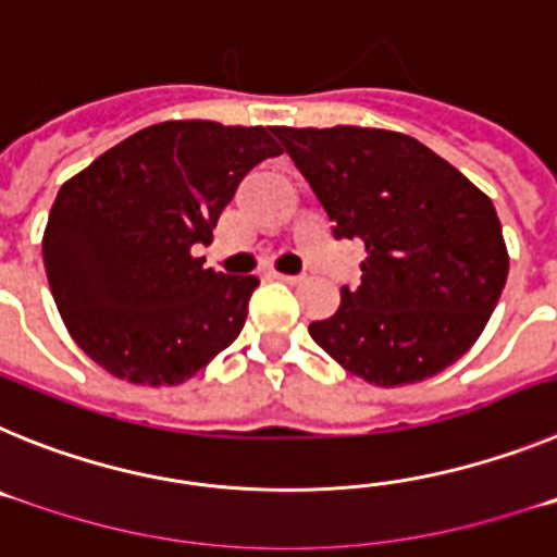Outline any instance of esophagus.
Masks as SVG:
<instances>
[{"label": "esophagus", "mask_w": 557, "mask_h": 557, "mask_svg": "<svg viewBox=\"0 0 557 557\" xmlns=\"http://www.w3.org/2000/svg\"><path fill=\"white\" fill-rule=\"evenodd\" d=\"M273 278H278V282H284V284L304 282V275H289V273H273Z\"/></svg>", "instance_id": "esophagus-1"}]
</instances>
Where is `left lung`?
Segmentation results:
<instances>
[{
  "instance_id": "obj_1",
  "label": "left lung",
  "mask_w": 557,
  "mask_h": 557,
  "mask_svg": "<svg viewBox=\"0 0 557 557\" xmlns=\"http://www.w3.org/2000/svg\"><path fill=\"white\" fill-rule=\"evenodd\" d=\"M332 220L366 245L362 282L309 334L379 387L435 376L474 346L508 278L496 209L412 136L376 127H273Z\"/></svg>"
}]
</instances>
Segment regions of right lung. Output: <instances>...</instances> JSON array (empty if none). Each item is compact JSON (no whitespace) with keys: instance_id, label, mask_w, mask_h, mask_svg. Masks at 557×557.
<instances>
[{"instance_id":"add662e5","label":"right lung","mask_w":557,"mask_h":557,"mask_svg":"<svg viewBox=\"0 0 557 557\" xmlns=\"http://www.w3.org/2000/svg\"><path fill=\"white\" fill-rule=\"evenodd\" d=\"M264 127L161 122L61 186L47 231L49 289L77 346L133 385H178L245 326L256 275L203 268L198 245L259 161Z\"/></svg>"}]
</instances>
